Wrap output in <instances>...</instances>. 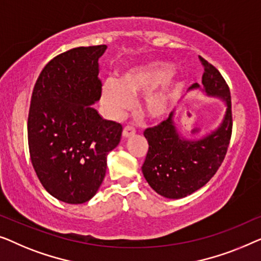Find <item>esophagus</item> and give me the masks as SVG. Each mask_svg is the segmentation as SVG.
<instances>
[{"instance_id":"obj_1","label":"esophagus","mask_w":261,"mask_h":261,"mask_svg":"<svg viewBox=\"0 0 261 261\" xmlns=\"http://www.w3.org/2000/svg\"><path fill=\"white\" fill-rule=\"evenodd\" d=\"M135 134H136V130H135L134 126H130V125L124 126V129H123V136H124V137H130V136L135 135Z\"/></svg>"}]
</instances>
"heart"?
<instances>
[{
  "instance_id": "obj_1",
  "label": "heart",
  "mask_w": 261,
  "mask_h": 261,
  "mask_svg": "<svg viewBox=\"0 0 261 261\" xmlns=\"http://www.w3.org/2000/svg\"><path fill=\"white\" fill-rule=\"evenodd\" d=\"M174 71V66L164 61L139 66L122 75L119 80H106L102 84L101 98L110 112L113 116H119L130 108L131 98L150 93L167 82ZM178 90V83H168L162 89L146 97L143 111L150 119L164 118L174 105Z\"/></svg>"
}]
</instances>
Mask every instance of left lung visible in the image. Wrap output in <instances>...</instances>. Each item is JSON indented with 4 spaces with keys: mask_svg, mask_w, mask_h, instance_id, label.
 <instances>
[{
    "mask_svg": "<svg viewBox=\"0 0 261 261\" xmlns=\"http://www.w3.org/2000/svg\"><path fill=\"white\" fill-rule=\"evenodd\" d=\"M199 58L204 67V92L226 102V115L218 129L202 138H183L176 129L172 112L168 119L144 131L149 150L142 166L143 175L157 194L168 199H182L203 187L222 164L232 136L229 87L214 66ZM192 87L200 86L194 84Z\"/></svg>",
    "mask_w": 261,
    "mask_h": 261,
    "instance_id": "1",
    "label": "left lung"
}]
</instances>
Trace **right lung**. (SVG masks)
Wrapping results in <instances>:
<instances>
[{"instance_id":"right-lung-1","label":"right lung","mask_w":261,"mask_h":261,"mask_svg":"<svg viewBox=\"0 0 261 261\" xmlns=\"http://www.w3.org/2000/svg\"><path fill=\"white\" fill-rule=\"evenodd\" d=\"M106 45L76 47L45 66L33 90L28 146L47 192L62 202L92 199L106 172V157L123 126L102 119L92 104L101 95L98 59Z\"/></svg>"}]
</instances>
